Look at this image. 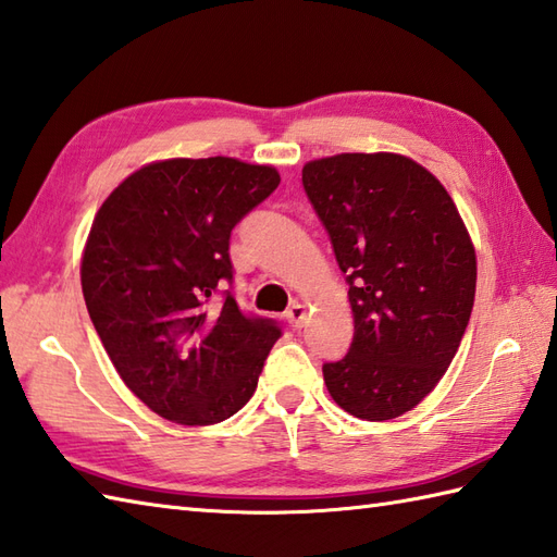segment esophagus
I'll list each match as a JSON object with an SVG mask.
<instances>
[{
  "label": "esophagus",
  "instance_id": "esophagus-1",
  "mask_svg": "<svg viewBox=\"0 0 557 557\" xmlns=\"http://www.w3.org/2000/svg\"><path fill=\"white\" fill-rule=\"evenodd\" d=\"M286 319H288V324H290L293 329H300V326L305 324V319H307V305L293 302V305L288 307Z\"/></svg>",
  "mask_w": 557,
  "mask_h": 557
}]
</instances>
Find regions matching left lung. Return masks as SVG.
Returning <instances> with one entry per match:
<instances>
[{
  "mask_svg": "<svg viewBox=\"0 0 557 557\" xmlns=\"http://www.w3.org/2000/svg\"><path fill=\"white\" fill-rule=\"evenodd\" d=\"M302 185L348 281L355 333L324 364L338 407L386 422L422 403L460 348L476 255L441 181L395 152H345L302 166Z\"/></svg>",
  "mask_w": 557,
  "mask_h": 557,
  "instance_id": "left-lung-1",
  "label": "left lung"
}]
</instances>
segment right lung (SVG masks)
I'll list each match as a JSON object with an SVG mask.
<instances>
[{
    "label": "right lung",
    "instance_id": "add662e5",
    "mask_svg": "<svg viewBox=\"0 0 557 557\" xmlns=\"http://www.w3.org/2000/svg\"><path fill=\"white\" fill-rule=\"evenodd\" d=\"M274 166L164 159L121 181L95 214L81 262L88 314L123 383L183 426L224 422L252 398L276 321L226 290L231 231L278 188Z\"/></svg>",
    "mask_w": 557,
    "mask_h": 557
}]
</instances>
